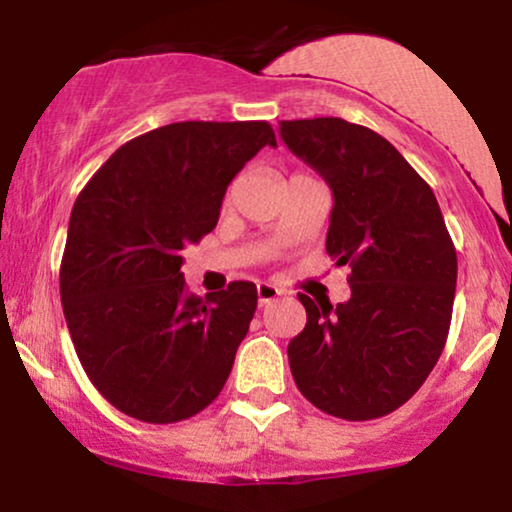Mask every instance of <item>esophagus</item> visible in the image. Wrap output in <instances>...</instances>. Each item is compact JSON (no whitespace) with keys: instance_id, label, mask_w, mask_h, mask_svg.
Returning <instances> with one entry per match:
<instances>
[{"instance_id":"34e87169","label":"esophagus","mask_w":512,"mask_h":512,"mask_svg":"<svg viewBox=\"0 0 512 512\" xmlns=\"http://www.w3.org/2000/svg\"><path fill=\"white\" fill-rule=\"evenodd\" d=\"M279 296H281L279 286L269 284V281H260V284H257V301H260V305L272 303L274 298H279Z\"/></svg>"}]
</instances>
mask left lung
Segmentation results:
<instances>
[{
  "mask_svg": "<svg viewBox=\"0 0 512 512\" xmlns=\"http://www.w3.org/2000/svg\"><path fill=\"white\" fill-rule=\"evenodd\" d=\"M279 134L330 185L327 255L351 267L346 303L298 293L308 322L289 344L293 380L325 414L378 419L402 407L443 354L455 245L431 187L378 132L315 117L284 120Z\"/></svg>",
  "mask_w": 512,
  "mask_h": 512,
  "instance_id": "1",
  "label": "left lung"
}]
</instances>
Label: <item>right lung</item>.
<instances>
[{
  "mask_svg": "<svg viewBox=\"0 0 512 512\" xmlns=\"http://www.w3.org/2000/svg\"><path fill=\"white\" fill-rule=\"evenodd\" d=\"M267 122H173L115 151L76 197L60 296L81 366L132 419L175 424L226 385L257 308L250 281L187 293L182 250L214 231Z\"/></svg>",
  "mask_w": 512,
  "mask_h": 512,
  "instance_id": "add662e5",
  "label": "right lung"
}]
</instances>
